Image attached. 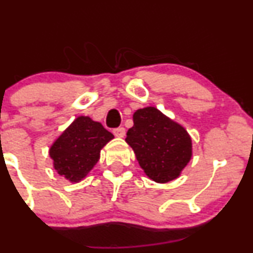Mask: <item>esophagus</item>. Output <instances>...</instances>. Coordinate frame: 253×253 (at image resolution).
<instances>
[{"label":"esophagus","mask_w":253,"mask_h":253,"mask_svg":"<svg viewBox=\"0 0 253 253\" xmlns=\"http://www.w3.org/2000/svg\"><path fill=\"white\" fill-rule=\"evenodd\" d=\"M113 133H114V135L118 136V138H124L125 134H126V129H125L124 127H119V128H115L113 130Z\"/></svg>","instance_id":"1"}]
</instances>
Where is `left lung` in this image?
<instances>
[{
	"label": "left lung",
	"mask_w": 253,
	"mask_h": 253,
	"mask_svg": "<svg viewBox=\"0 0 253 253\" xmlns=\"http://www.w3.org/2000/svg\"><path fill=\"white\" fill-rule=\"evenodd\" d=\"M126 143L152 181L167 183L177 178L191 158V138L179 124L155 107L138 109Z\"/></svg>",
	"instance_id": "left-lung-1"
}]
</instances>
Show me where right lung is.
<instances>
[{"instance_id": "add662e5", "label": "right lung", "mask_w": 253, "mask_h": 253, "mask_svg": "<svg viewBox=\"0 0 253 253\" xmlns=\"http://www.w3.org/2000/svg\"><path fill=\"white\" fill-rule=\"evenodd\" d=\"M114 135L89 117H78L50 149L53 167L59 175L80 182L100 159L101 149Z\"/></svg>"}]
</instances>
